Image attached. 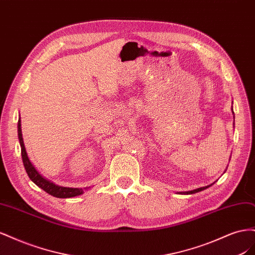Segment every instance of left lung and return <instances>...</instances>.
<instances>
[{
  "mask_svg": "<svg viewBox=\"0 0 255 255\" xmlns=\"http://www.w3.org/2000/svg\"><path fill=\"white\" fill-rule=\"evenodd\" d=\"M232 113L234 114L233 107H232ZM230 159H231V157H230ZM226 171H227V169H226ZM226 171H225V172H226ZM213 184H215V182L212 183V184H210V185H207V186H204V187H200V188H197V189H194V190H189V191H180V192H177V194H180V195H192V194H196V192L202 191V190H204V189H206V188H208V187H211Z\"/></svg>",
  "mask_w": 255,
  "mask_h": 255,
  "instance_id": "obj_1",
  "label": "left lung"
}]
</instances>
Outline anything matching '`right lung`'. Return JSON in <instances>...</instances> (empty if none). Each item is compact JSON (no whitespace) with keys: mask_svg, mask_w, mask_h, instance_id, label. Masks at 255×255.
Returning a JSON list of instances; mask_svg holds the SVG:
<instances>
[{"mask_svg":"<svg viewBox=\"0 0 255 255\" xmlns=\"http://www.w3.org/2000/svg\"><path fill=\"white\" fill-rule=\"evenodd\" d=\"M18 138H19V142L21 145V155H22L23 165H24V168H25L28 177L37 185L38 187H40L41 189H43L45 192H48L49 195H51L53 197L63 198V199L72 198V197L83 195L84 191L88 189V187H85L83 189V188H72V187L59 186V185L54 184L53 182L49 181L48 179H45L44 176H42L39 173V171L37 170L35 166L32 164V161L29 160V158L27 156L24 141H23V137H22L20 118L18 120Z\"/></svg>","mask_w":255,"mask_h":255,"instance_id":"obj_1","label":"right lung"}]
</instances>
